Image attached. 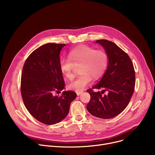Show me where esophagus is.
I'll list each match as a JSON object with an SVG mask.
<instances>
[{"label": "esophagus", "instance_id": "34e87169", "mask_svg": "<svg viewBox=\"0 0 155 155\" xmlns=\"http://www.w3.org/2000/svg\"><path fill=\"white\" fill-rule=\"evenodd\" d=\"M76 93H77V95L78 96V95H80L81 94L83 93V91H76Z\"/></svg>", "mask_w": 155, "mask_h": 155}]
</instances>
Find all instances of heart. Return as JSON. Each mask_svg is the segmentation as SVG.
Returning <instances> with one entry per match:
<instances>
[{
    "mask_svg": "<svg viewBox=\"0 0 155 155\" xmlns=\"http://www.w3.org/2000/svg\"><path fill=\"white\" fill-rule=\"evenodd\" d=\"M68 60H63L60 62V69L67 78L72 80L74 78L73 66L81 65L80 75L68 85V88L76 91H82L92 82V78H100L106 70L109 56L104 50L86 45H82L73 49L68 55Z\"/></svg>",
    "mask_w": 155,
    "mask_h": 155,
    "instance_id": "b5f03b06",
    "label": "heart"
}]
</instances>
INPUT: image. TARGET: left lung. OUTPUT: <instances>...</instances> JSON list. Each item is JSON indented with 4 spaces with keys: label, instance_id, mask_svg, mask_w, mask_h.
Wrapping results in <instances>:
<instances>
[{
    "label": "left lung",
    "instance_id": "obj_1",
    "mask_svg": "<svg viewBox=\"0 0 155 155\" xmlns=\"http://www.w3.org/2000/svg\"><path fill=\"white\" fill-rule=\"evenodd\" d=\"M109 56L107 68L93 89L101 92L87 91L91 100L87 109L94 116L102 119L114 117L128 105L135 87V71L129 56L117 45L106 39L97 40ZM105 91L107 94L103 95Z\"/></svg>",
    "mask_w": 155,
    "mask_h": 155
}]
</instances>
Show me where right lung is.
<instances>
[{
    "instance_id": "1",
    "label": "right lung",
    "mask_w": 155,
    "mask_h": 155,
    "mask_svg": "<svg viewBox=\"0 0 155 155\" xmlns=\"http://www.w3.org/2000/svg\"><path fill=\"white\" fill-rule=\"evenodd\" d=\"M65 44L48 43L32 52L24 63L21 92L25 107L38 121L47 125L58 123L68 115L75 92L63 91L60 53Z\"/></svg>"
}]
</instances>
